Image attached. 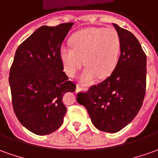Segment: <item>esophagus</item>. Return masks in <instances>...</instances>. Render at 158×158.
<instances>
[{
  "label": "esophagus",
  "mask_w": 158,
  "mask_h": 158,
  "mask_svg": "<svg viewBox=\"0 0 158 158\" xmlns=\"http://www.w3.org/2000/svg\"><path fill=\"white\" fill-rule=\"evenodd\" d=\"M87 90V87L85 86V85H77L76 86V92L78 93L79 91H86Z\"/></svg>",
  "instance_id": "1"
}]
</instances>
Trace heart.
<instances>
[{
  "instance_id": "b5f03b06",
  "label": "heart",
  "mask_w": 158,
  "mask_h": 158,
  "mask_svg": "<svg viewBox=\"0 0 158 158\" xmlns=\"http://www.w3.org/2000/svg\"><path fill=\"white\" fill-rule=\"evenodd\" d=\"M71 48H62L60 60L65 73L74 77L84 65L81 76L84 82H93L97 77L106 79L118 63L121 40L114 28L91 27L80 30L71 36Z\"/></svg>"
}]
</instances>
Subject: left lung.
<instances>
[{"instance_id":"left-lung-1","label":"left lung","mask_w":158,"mask_h":158,"mask_svg":"<svg viewBox=\"0 0 158 158\" xmlns=\"http://www.w3.org/2000/svg\"><path fill=\"white\" fill-rule=\"evenodd\" d=\"M113 26L121 40L115 70L104 81L77 94V101L85 107L94 126L110 133L119 131L134 119L146 91L145 52L131 32Z\"/></svg>"}]
</instances>
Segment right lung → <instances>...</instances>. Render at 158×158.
<instances>
[{"mask_svg": "<svg viewBox=\"0 0 158 158\" xmlns=\"http://www.w3.org/2000/svg\"><path fill=\"white\" fill-rule=\"evenodd\" d=\"M73 22L42 26L20 44L9 72L12 105L18 120L37 135H48L60 127L66 113L62 102L76 84L63 72L61 45Z\"/></svg>", "mask_w": 158, "mask_h": 158, "instance_id": "obj_1", "label": "right lung"}]
</instances>
